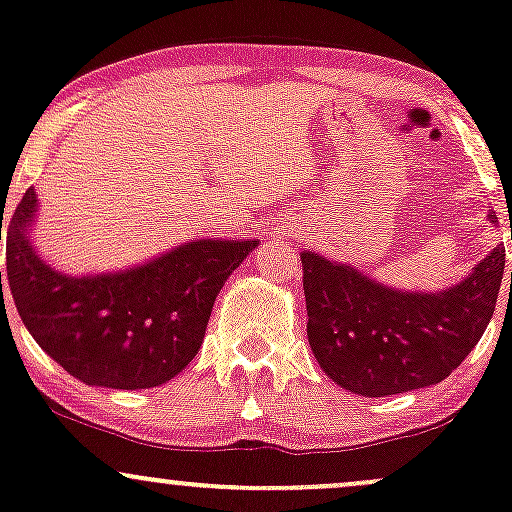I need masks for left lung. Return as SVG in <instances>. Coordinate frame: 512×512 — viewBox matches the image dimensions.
I'll return each mask as SVG.
<instances>
[{"mask_svg":"<svg viewBox=\"0 0 512 512\" xmlns=\"http://www.w3.org/2000/svg\"><path fill=\"white\" fill-rule=\"evenodd\" d=\"M488 217L496 222L493 212ZM503 268L505 246L498 244L462 283L428 295L392 290L307 251L302 285L314 358L353 394L389 396L438 384L484 336Z\"/></svg>","mask_w":512,"mask_h":512,"instance_id":"8db88e82","label":"left lung"}]
</instances>
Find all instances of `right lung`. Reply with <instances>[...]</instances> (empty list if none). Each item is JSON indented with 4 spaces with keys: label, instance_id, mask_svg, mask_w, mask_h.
Masks as SVG:
<instances>
[{
    "label": "right lung",
    "instance_id": "add662e5",
    "mask_svg": "<svg viewBox=\"0 0 512 512\" xmlns=\"http://www.w3.org/2000/svg\"><path fill=\"white\" fill-rule=\"evenodd\" d=\"M33 212L28 188L7 229L9 290L38 346L94 387L149 389L179 375L203 343L217 292L256 249L246 239H198L125 273L72 278L33 251Z\"/></svg>",
    "mask_w": 512,
    "mask_h": 512
}]
</instances>
